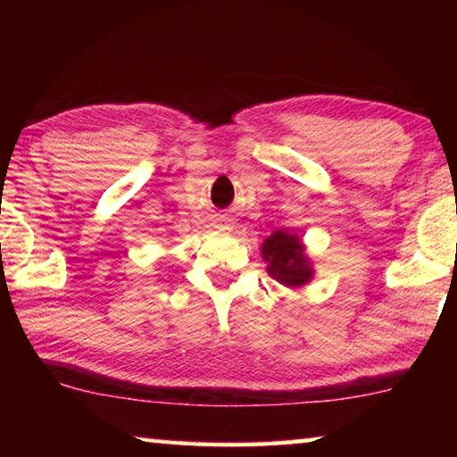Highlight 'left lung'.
I'll list each match as a JSON object with an SVG mask.
<instances>
[{
    "instance_id": "8db88e82",
    "label": "left lung",
    "mask_w": 457,
    "mask_h": 457,
    "mask_svg": "<svg viewBox=\"0 0 457 457\" xmlns=\"http://www.w3.org/2000/svg\"><path fill=\"white\" fill-rule=\"evenodd\" d=\"M260 252L268 274L289 289H302L314 278V264L305 252L303 241L295 233L274 230L262 243Z\"/></svg>"
}]
</instances>
